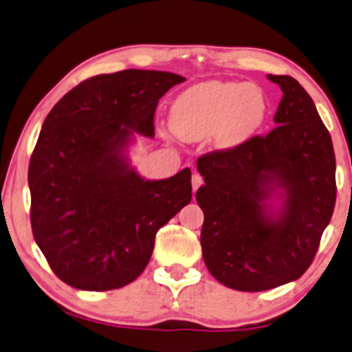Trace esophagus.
<instances>
[{"label":"esophagus","mask_w":352,"mask_h":352,"mask_svg":"<svg viewBox=\"0 0 352 352\" xmlns=\"http://www.w3.org/2000/svg\"><path fill=\"white\" fill-rule=\"evenodd\" d=\"M201 185H203V177H201L199 173H193V177H191V186H193V191L198 190Z\"/></svg>","instance_id":"obj_1"}]
</instances>
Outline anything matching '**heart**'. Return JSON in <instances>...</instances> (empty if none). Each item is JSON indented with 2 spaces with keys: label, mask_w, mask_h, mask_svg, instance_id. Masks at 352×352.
I'll return each mask as SVG.
<instances>
[{
  "label": "heart",
  "mask_w": 352,
  "mask_h": 352,
  "mask_svg": "<svg viewBox=\"0 0 352 352\" xmlns=\"http://www.w3.org/2000/svg\"><path fill=\"white\" fill-rule=\"evenodd\" d=\"M267 111L269 101L256 83L209 80L186 88L173 100L168 124L184 142L210 137L217 149H233L254 137Z\"/></svg>",
  "instance_id": "b5f03b06"
}]
</instances>
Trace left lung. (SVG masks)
Listing matches in <instances>:
<instances>
[{
  "label": "left lung",
  "instance_id": "left-lung-1",
  "mask_svg": "<svg viewBox=\"0 0 352 352\" xmlns=\"http://www.w3.org/2000/svg\"><path fill=\"white\" fill-rule=\"evenodd\" d=\"M283 96L265 137L201 156L203 259L238 292H265L309 269L336 201L335 151L312 98L289 75H267Z\"/></svg>",
  "mask_w": 352,
  "mask_h": 352
}]
</instances>
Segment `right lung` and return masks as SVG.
Returning a JSON list of instances; mask_svg holds the SVG:
<instances>
[{
    "mask_svg": "<svg viewBox=\"0 0 352 352\" xmlns=\"http://www.w3.org/2000/svg\"><path fill=\"white\" fill-rule=\"evenodd\" d=\"M185 77L127 69L78 83L46 116L29 166L36 245L64 283L107 292L148 265L162 225L191 201V170L143 179L133 133L154 137L157 102Z\"/></svg>",
    "mask_w": 352,
    "mask_h": 352,
    "instance_id": "add662e5",
    "label": "right lung"
}]
</instances>
